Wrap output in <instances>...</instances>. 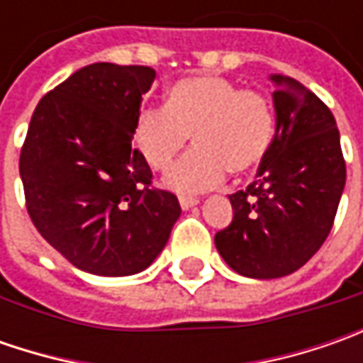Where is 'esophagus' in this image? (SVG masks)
<instances>
[{
  "mask_svg": "<svg viewBox=\"0 0 363 363\" xmlns=\"http://www.w3.org/2000/svg\"><path fill=\"white\" fill-rule=\"evenodd\" d=\"M198 198H189V196H179V206L184 208V210H189V208H194V206H198Z\"/></svg>",
  "mask_w": 363,
  "mask_h": 363,
  "instance_id": "1",
  "label": "esophagus"
}]
</instances>
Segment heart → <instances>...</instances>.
<instances>
[{
  "label": "heart",
  "instance_id": "heart-1",
  "mask_svg": "<svg viewBox=\"0 0 363 363\" xmlns=\"http://www.w3.org/2000/svg\"><path fill=\"white\" fill-rule=\"evenodd\" d=\"M274 135V108L264 92L224 77L177 80L165 106H147L135 123V143L153 169H167L194 137L196 149L165 175L184 194L220 186L226 174H250L264 161Z\"/></svg>",
  "mask_w": 363,
  "mask_h": 363
}]
</instances>
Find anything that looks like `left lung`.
<instances>
[{
    "label": "left lung",
    "instance_id": "8db88e82",
    "mask_svg": "<svg viewBox=\"0 0 363 363\" xmlns=\"http://www.w3.org/2000/svg\"><path fill=\"white\" fill-rule=\"evenodd\" d=\"M277 131L257 179L230 196L232 222L214 236L232 271L279 279L325 242L345 186L340 131L328 105L299 80L274 74Z\"/></svg>",
    "mask_w": 363,
    "mask_h": 363
}]
</instances>
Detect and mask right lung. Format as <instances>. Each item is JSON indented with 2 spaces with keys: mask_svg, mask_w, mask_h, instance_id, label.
<instances>
[{
  "mask_svg": "<svg viewBox=\"0 0 363 363\" xmlns=\"http://www.w3.org/2000/svg\"><path fill=\"white\" fill-rule=\"evenodd\" d=\"M149 66L96 62L42 96L20 153L26 208L68 262L101 277L145 271L182 214L133 149Z\"/></svg>",
  "mask_w": 363,
  "mask_h": 363,
  "instance_id": "right-lung-1",
  "label": "right lung"
}]
</instances>
